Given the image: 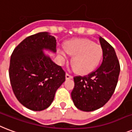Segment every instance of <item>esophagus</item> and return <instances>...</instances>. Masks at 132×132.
I'll list each match as a JSON object with an SVG mask.
<instances>
[{
  "mask_svg": "<svg viewBox=\"0 0 132 132\" xmlns=\"http://www.w3.org/2000/svg\"><path fill=\"white\" fill-rule=\"evenodd\" d=\"M65 78H66V79H71V78H73V76L71 75H69V73H66V74H65Z\"/></svg>",
  "mask_w": 132,
  "mask_h": 132,
  "instance_id": "obj_1",
  "label": "esophagus"
}]
</instances>
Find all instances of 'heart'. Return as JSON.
<instances>
[{
	"instance_id": "obj_1",
	"label": "heart",
	"mask_w": 132,
	"mask_h": 132,
	"mask_svg": "<svg viewBox=\"0 0 132 132\" xmlns=\"http://www.w3.org/2000/svg\"><path fill=\"white\" fill-rule=\"evenodd\" d=\"M65 50L67 54L72 56L71 64L77 73L86 74L97 67L103 56V48L87 38H77L67 42ZM62 61L67 59V53L62 50H57Z\"/></svg>"
}]
</instances>
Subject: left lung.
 <instances>
[{
  "label": "left lung",
  "instance_id": "obj_1",
  "mask_svg": "<svg viewBox=\"0 0 132 132\" xmlns=\"http://www.w3.org/2000/svg\"><path fill=\"white\" fill-rule=\"evenodd\" d=\"M99 40L103 48L101 65L87 75L73 78L71 98L76 107L84 112L94 111L108 103L120 73V64L113 47L101 36Z\"/></svg>",
  "mask_w": 132,
  "mask_h": 132
}]
</instances>
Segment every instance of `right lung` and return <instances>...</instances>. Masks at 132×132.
<instances>
[{
	"mask_svg": "<svg viewBox=\"0 0 132 132\" xmlns=\"http://www.w3.org/2000/svg\"><path fill=\"white\" fill-rule=\"evenodd\" d=\"M56 52V40L48 32H40L24 39L12 52L9 75L18 101L33 111L50 106L56 92L65 80V72L44 54Z\"/></svg>",
	"mask_w": 132,
	"mask_h": 132,
	"instance_id": "1",
	"label": "right lung"
}]
</instances>
